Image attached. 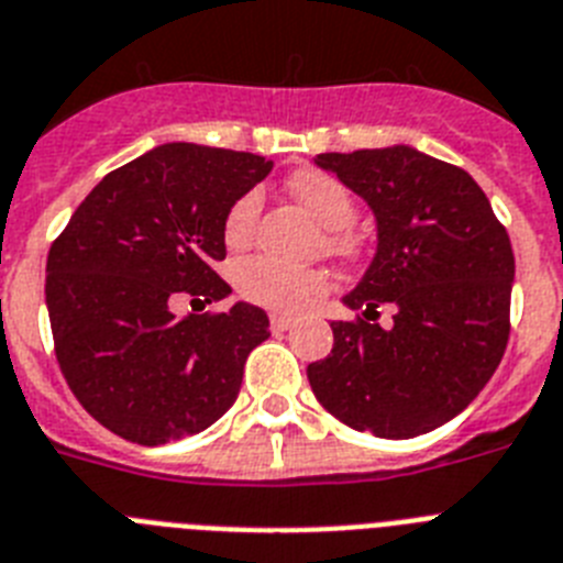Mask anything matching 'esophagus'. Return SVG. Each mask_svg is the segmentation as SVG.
I'll use <instances>...</instances> for the list:
<instances>
[{
	"instance_id": "1",
	"label": "esophagus",
	"mask_w": 563,
	"mask_h": 563,
	"mask_svg": "<svg viewBox=\"0 0 563 563\" xmlns=\"http://www.w3.org/2000/svg\"><path fill=\"white\" fill-rule=\"evenodd\" d=\"M295 325V318H286V314H272V332H286Z\"/></svg>"
}]
</instances>
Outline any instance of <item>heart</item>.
Segmentation results:
<instances>
[{"mask_svg":"<svg viewBox=\"0 0 563 563\" xmlns=\"http://www.w3.org/2000/svg\"><path fill=\"white\" fill-rule=\"evenodd\" d=\"M289 191L295 200L318 220L325 231L323 245L329 254H352L354 240L349 238V225L354 220L352 194L343 188L334 177L323 172H297L289 179ZM260 217V194L245 191L234 200V206L225 214L223 238L229 249H245L252 243L254 229ZM234 283L238 291L254 306H263L268 311H283L295 314L311 306L320 295L329 291V274L323 268H297L277 263V260L257 254V257L243 260L234 268Z\"/></svg>","mask_w":563,"mask_h":563,"instance_id":"heart-1","label":"heart"}]
</instances>
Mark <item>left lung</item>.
<instances>
[{
    "instance_id": "left-lung-1",
    "label": "left lung",
    "mask_w": 563,
    "mask_h": 563,
    "mask_svg": "<svg viewBox=\"0 0 563 563\" xmlns=\"http://www.w3.org/2000/svg\"><path fill=\"white\" fill-rule=\"evenodd\" d=\"M375 214L377 249L334 320V346L309 363L314 398L357 432L404 441L478 398L509 338L515 257L507 229L464 168L412 145L318 154ZM393 325L372 324L377 305Z\"/></svg>"
}]
</instances>
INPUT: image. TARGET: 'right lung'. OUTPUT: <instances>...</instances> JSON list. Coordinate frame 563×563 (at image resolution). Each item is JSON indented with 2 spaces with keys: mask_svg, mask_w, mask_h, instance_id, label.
I'll return each mask as SVG.
<instances>
[{
  "mask_svg": "<svg viewBox=\"0 0 563 563\" xmlns=\"http://www.w3.org/2000/svg\"><path fill=\"white\" fill-rule=\"evenodd\" d=\"M245 151L165 143L102 177L48 252L45 303L56 361L85 412L131 443L209 429L238 400L266 311L234 303L177 318L172 303L231 295L217 277L223 223L272 172Z\"/></svg>",
  "mask_w": 563,
  "mask_h": 563,
  "instance_id": "obj_1",
  "label": "right lung"
}]
</instances>
